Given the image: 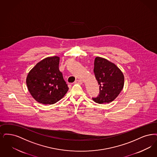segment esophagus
<instances>
[{"label": "esophagus", "instance_id": "obj_1", "mask_svg": "<svg viewBox=\"0 0 157 157\" xmlns=\"http://www.w3.org/2000/svg\"><path fill=\"white\" fill-rule=\"evenodd\" d=\"M75 84H82V80H77L75 82Z\"/></svg>", "mask_w": 157, "mask_h": 157}]
</instances>
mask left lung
Wrapping results in <instances>:
<instances>
[{"label": "left lung", "mask_w": 157, "mask_h": 157, "mask_svg": "<svg viewBox=\"0 0 157 157\" xmlns=\"http://www.w3.org/2000/svg\"><path fill=\"white\" fill-rule=\"evenodd\" d=\"M94 73L100 85L99 95L92 98L98 104L109 103L114 100L124 87V77L116 64L102 57L94 60Z\"/></svg>", "instance_id": "obj_1"}]
</instances>
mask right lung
<instances>
[{
  "label": "right lung",
  "instance_id": "right-lung-1",
  "mask_svg": "<svg viewBox=\"0 0 157 157\" xmlns=\"http://www.w3.org/2000/svg\"><path fill=\"white\" fill-rule=\"evenodd\" d=\"M60 58L48 57L36 64L26 78L27 88L37 102L53 104L68 91L67 84L59 68Z\"/></svg>",
  "mask_w": 157,
  "mask_h": 157
}]
</instances>
